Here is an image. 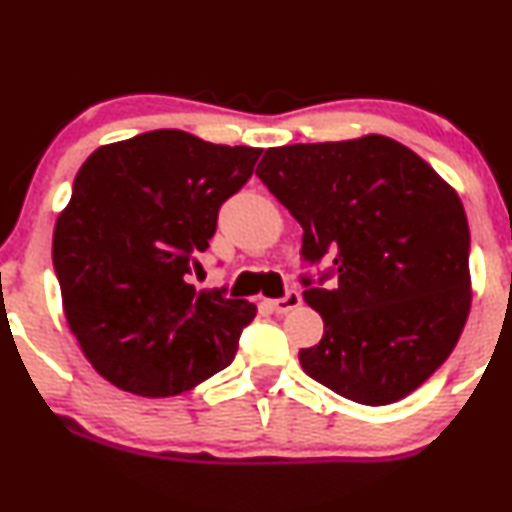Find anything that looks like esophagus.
Returning <instances> with one entry per match:
<instances>
[{
	"label": "esophagus",
	"instance_id": "1",
	"mask_svg": "<svg viewBox=\"0 0 512 512\" xmlns=\"http://www.w3.org/2000/svg\"><path fill=\"white\" fill-rule=\"evenodd\" d=\"M303 303V298H300L298 291H288L283 298H276V300H269V307L276 312V315H286V312H291Z\"/></svg>",
	"mask_w": 512,
	"mask_h": 512
}]
</instances>
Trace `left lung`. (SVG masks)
<instances>
[{
    "instance_id": "8db88e82",
    "label": "left lung",
    "mask_w": 512,
    "mask_h": 512,
    "mask_svg": "<svg viewBox=\"0 0 512 512\" xmlns=\"http://www.w3.org/2000/svg\"><path fill=\"white\" fill-rule=\"evenodd\" d=\"M255 174L303 226V260L334 257L317 283L300 279L324 319L322 341L300 350L305 372L362 405L396 403L422 386L470 312V229L458 193L386 135L269 147Z\"/></svg>"
}]
</instances>
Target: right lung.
Returning <instances> with one entry per match:
<instances>
[{
	"label": "right lung",
	"mask_w": 512,
	"mask_h": 512,
	"mask_svg": "<svg viewBox=\"0 0 512 512\" xmlns=\"http://www.w3.org/2000/svg\"><path fill=\"white\" fill-rule=\"evenodd\" d=\"M260 155L164 128L80 166L54 226V272L73 336L121 391L176 396L231 365L257 307L197 291L190 274Z\"/></svg>",
	"instance_id": "1"
}]
</instances>
